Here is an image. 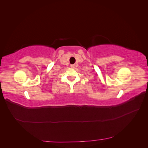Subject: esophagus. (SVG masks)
Segmentation results:
<instances>
[{
    "label": "esophagus",
    "mask_w": 148,
    "mask_h": 148,
    "mask_svg": "<svg viewBox=\"0 0 148 148\" xmlns=\"http://www.w3.org/2000/svg\"><path fill=\"white\" fill-rule=\"evenodd\" d=\"M70 67H71V69H73V68H74V67H75V65L72 64V65H70Z\"/></svg>",
    "instance_id": "34e87169"
}]
</instances>
